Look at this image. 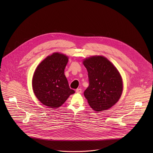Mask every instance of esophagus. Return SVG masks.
Wrapping results in <instances>:
<instances>
[{
	"instance_id": "1",
	"label": "esophagus",
	"mask_w": 153,
	"mask_h": 153,
	"mask_svg": "<svg viewBox=\"0 0 153 153\" xmlns=\"http://www.w3.org/2000/svg\"><path fill=\"white\" fill-rule=\"evenodd\" d=\"M76 92L81 94L82 92V89L81 88H78V89H76Z\"/></svg>"
}]
</instances>
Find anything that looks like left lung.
Here are the masks:
<instances>
[{
  "label": "left lung",
  "instance_id": "obj_1",
  "mask_svg": "<svg viewBox=\"0 0 153 153\" xmlns=\"http://www.w3.org/2000/svg\"><path fill=\"white\" fill-rule=\"evenodd\" d=\"M89 86L84 96L95 111L110 108L119 100L123 92V81L116 68L107 58L94 56L84 61Z\"/></svg>",
  "mask_w": 153,
  "mask_h": 153
}]
</instances>
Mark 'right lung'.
I'll return each mask as SVG.
<instances>
[{"mask_svg":"<svg viewBox=\"0 0 153 153\" xmlns=\"http://www.w3.org/2000/svg\"><path fill=\"white\" fill-rule=\"evenodd\" d=\"M68 57L53 53L38 65L34 72L32 87L36 98L49 108L61 106L70 95L74 94L64 74Z\"/></svg>","mask_w":153,"mask_h":153,"instance_id":"add662e5","label":"right lung"}]
</instances>
